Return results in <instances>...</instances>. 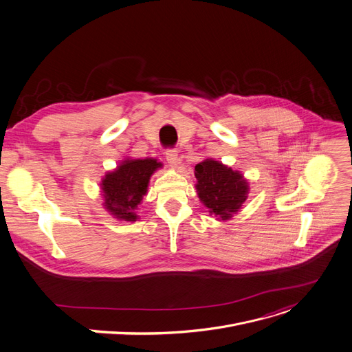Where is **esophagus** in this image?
<instances>
[{
    "label": "esophagus",
    "instance_id": "esophagus-1",
    "mask_svg": "<svg viewBox=\"0 0 352 352\" xmlns=\"http://www.w3.org/2000/svg\"><path fill=\"white\" fill-rule=\"evenodd\" d=\"M166 158L171 167H177V164H178V151L177 150H167Z\"/></svg>",
    "mask_w": 352,
    "mask_h": 352
}]
</instances>
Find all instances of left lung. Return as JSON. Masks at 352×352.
I'll list each match as a JSON object with an SVG mask.
<instances>
[{
    "label": "left lung",
    "mask_w": 352,
    "mask_h": 352,
    "mask_svg": "<svg viewBox=\"0 0 352 352\" xmlns=\"http://www.w3.org/2000/svg\"><path fill=\"white\" fill-rule=\"evenodd\" d=\"M195 177L201 202L220 220L233 217L247 199L250 188L243 174L212 158L195 166Z\"/></svg>",
    "instance_id": "left-lung-1"
}]
</instances>
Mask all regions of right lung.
Listing matches in <instances>:
<instances>
[{"label": "right lung", "instance_id": "1", "mask_svg": "<svg viewBox=\"0 0 352 352\" xmlns=\"http://www.w3.org/2000/svg\"><path fill=\"white\" fill-rule=\"evenodd\" d=\"M163 167L155 158H126L115 171L107 173L101 189L104 206L119 220L136 221L138 205L147 194L153 173Z\"/></svg>", "mask_w": 352, "mask_h": 352}]
</instances>
